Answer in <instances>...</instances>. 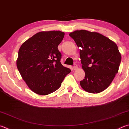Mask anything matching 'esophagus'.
<instances>
[{"label":"esophagus","instance_id":"1","mask_svg":"<svg viewBox=\"0 0 129 129\" xmlns=\"http://www.w3.org/2000/svg\"><path fill=\"white\" fill-rule=\"evenodd\" d=\"M77 69H78V66H77V65L74 64L73 66V70H77Z\"/></svg>","mask_w":129,"mask_h":129}]
</instances>
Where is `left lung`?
<instances>
[{"instance_id": "left-lung-1", "label": "left lung", "mask_w": 129, "mask_h": 129, "mask_svg": "<svg viewBox=\"0 0 129 129\" xmlns=\"http://www.w3.org/2000/svg\"><path fill=\"white\" fill-rule=\"evenodd\" d=\"M81 48L79 55L85 77L80 81L84 90L98 93L111 85L118 73L121 55L114 42L96 32L76 30L69 34Z\"/></svg>"}]
</instances>
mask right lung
Wrapping results in <instances>:
<instances>
[{"instance_id": "add662e5", "label": "right lung", "mask_w": 129, "mask_h": 129, "mask_svg": "<svg viewBox=\"0 0 129 129\" xmlns=\"http://www.w3.org/2000/svg\"><path fill=\"white\" fill-rule=\"evenodd\" d=\"M61 31L37 33L18 51L17 69L28 87L38 95L56 91L71 69L61 64V54L57 47L64 37Z\"/></svg>"}]
</instances>
